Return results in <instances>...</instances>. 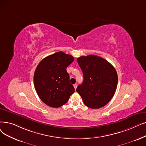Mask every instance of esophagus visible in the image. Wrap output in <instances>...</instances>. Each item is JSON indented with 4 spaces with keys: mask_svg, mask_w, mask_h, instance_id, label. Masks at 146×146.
Wrapping results in <instances>:
<instances>
[{
    "mask_svg": "<svg viewBox=\"0 0 146 146\" xmlns=\"http://www.w3.org/2000/svg\"><path fill=\"white\" fill-rule=\"evenodd\" d=\"M73 86H74V89H75V90H76V88H77V86H78L77 84H74V85H73Z\"/></svg>",
    "mask_w": 146,
    "mask_h": 146,
    "instance_id": "1",
    "label": "esophagus"
}]
</instances>
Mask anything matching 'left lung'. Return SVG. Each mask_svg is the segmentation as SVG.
Segmentation results:
<instances>
[{
	"label": "left lung",
	"mask_w": 146,
	"mask_h": 146,
	"mask_svg": "<svg viewBox=\"0 0 146 146\" xmlns=\"http://www.w3.org/2000/svg\"><path fill=\"white\" fill-rule=\"evenodd\" d=\"M77 61L83 72L84 81L76 91L87 107H104L116 90L118 78L115 68L105 59L94 55L81 56Z\"/></svg>",
	"instance_id": "obj_1"
}]
</instances>
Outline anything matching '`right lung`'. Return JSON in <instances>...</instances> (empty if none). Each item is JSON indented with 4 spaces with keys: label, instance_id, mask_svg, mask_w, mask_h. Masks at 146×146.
<instances>
[{
    "label": "right lung",
    "instance_id": "add662e5",
    "mask_svg": "<svg viewBox=\"0 0 146 146\" xmlns=\"http://www.w3.org/2000/svg\"><path fill=\"white\" fill-rule=\"evenodd\" d=\"M73 61V56L60 51L46 56L37 66L34 74L35 90L46 105L58 108L65 104L74 93L66 70Z\"/></svg>",
    "mask_w": 146,
    "mask_h": 146
}]
</instances>
